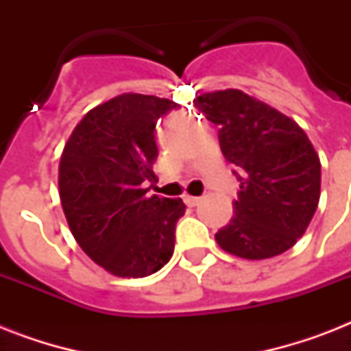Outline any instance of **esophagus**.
Instances as JSON below:
<instances>
[{
  "label": "esophagus",
  "mask_w": 351,
  "mask_h": 351,
  "mask_svg": "<svg viewBox=\"0 0 351 351\" xmlns=\"http://www.w3.org/2000/svg\"><path fill=\"white\" fill-rule=\"evenodd\" d=\"M184 202H186L189 208H195V206H198V202H200V198L191 197V195H186V197H184Z\"/></svg>",
  "instance_id": "esophagus-1"
}]
</instances>
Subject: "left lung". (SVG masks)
Here are the masks:
<instances>
[{"label":"left lung","mask_w":351,"mask_h":351,"mask_svg":"<svg viewBox=\"0 0 351 351\" xmlns=\"http://www.w3.org/2000/svg\"><path fill=\"white\" fill-rule=\"evenodd\" d=\"M219 125L224 158L237 165L234 217L215 239L247 261L280 255L304 234L321 197V160L306 132L277 109L239 89L193 100Z\"/></svg>","instance_id":"1"}]
</instances>
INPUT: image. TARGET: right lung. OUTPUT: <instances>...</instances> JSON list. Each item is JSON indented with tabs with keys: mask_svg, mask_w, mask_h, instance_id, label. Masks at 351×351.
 Segmentation results:
<instances>
[{
	"mask_svg": "<svg viewBox=\"0 0 351 351\" xmlns=\"http://www.w3.org/2000/svg\"><path fill=\"white\" fill-rule=\"evenodd\" d=\"M176 104L125 93L90 109L65 143L60 200L71 233L93 261L117 277H147L175 251L182 198L147 197L158 156L156 121Z\"/></svg>",
	"mask_w": 351,
	"mask_h": 351,
	"instance_id": "add662e5",
	"label": "right lung"
}]
</instances>
